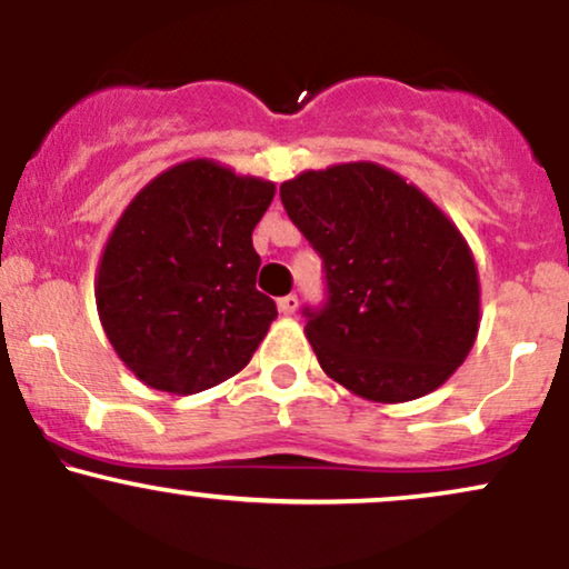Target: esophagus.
I'll return each instance as SVG.
<instances>
[{"label": "esophagus", "instance_id": "34e87169", "mask_svg": "<svg viewBox=\"0 0 569 569\" xmlns=\"http://www.w3.org/2000/svg\"><path fill=\"white\" fill-rule=\"evenodd\" d=\"M297 307H299V299L293 297V293H289V297H280V299H278V310L283 312V316H293V312H297Z\"/></svg>", "mask_w": 569, "mask_h": 569}]
</instances>
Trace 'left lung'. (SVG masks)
Listing matches in <instances>:
<instances>
[{
    "mask_svg": "<svg viewBox=\"0 0 569 569\" xmlns=\"http://www.w3.org/2000/svg\"><path fill=\"white\" fill-rule=\"evenodd\" d=\"M280 200L323 257L329 302L307 312L305 335L326 375L377 403L441 388L481 323L479 270L455 221L369 160L302 171Z\"/></svg>",
    "mask_w": 569,
    "mask_h": 569,
    "instance_id": "8db88e82",
    "label": "left lung"
}]
</instances>
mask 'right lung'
<instances>
[{
	"label": "right lung",
	"instance_id": "add662e5",
	"mask_svg": "<svg viewBox=\"0 0 569 569\" xmlns=\"http://www.w3.org/2000/svg\"><path fill=\"white\" fill-rule=\"evenodd\" d=\"M276 181L192 158L136 192L109 232L96 307L120 361L143 385L192 396L251 361L276 302L257 291L251 232Z\"/></svg>",
	"mask_w": 569,
	"mask_h": 569
}]
</instances>
